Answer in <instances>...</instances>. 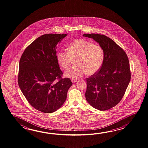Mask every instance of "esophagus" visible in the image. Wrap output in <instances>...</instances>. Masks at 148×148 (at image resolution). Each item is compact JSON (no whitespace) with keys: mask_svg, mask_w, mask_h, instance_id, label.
<instances>
[{"mask_svg":"<svg viewBox=\"0 0 148 148\" xmlns=\"http://www.w3.org/2000/svg\"><path fill=\"white\" fill-rule=\"evenodd\" d=\"M77 81V79H71V82H73V83L76 82Z\"/></svg>","mask_w":148,"mask_h":148,"instance_id":"obj_1","label":"esophagus"}]
</instances>
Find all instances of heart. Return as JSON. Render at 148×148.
I'll use <instances>...</instances> for the list:
<instances>
[{
	"instance_id": "obj_1",
	"label": "heart",
	"mask_w": 148,
	"mask_h": 148,
	"mask_svg": "<svg viewBox=\"0 0 148 148\" xmlns=\"http://www.w3.org/2000/svg\"><path fill=\"white\" fill-rule=\"evenodd\" d=\"M68 52L60 51L57 54L58 63L62 69H68L75 60L76 66L67 70L64 75L76 79L86 73L92 75L97 73L103 65L104 52L99 44L81 38L68 46Z\"/></svg>"
}]
</instances>
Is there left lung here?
<instances>
[{
  "instance_id": "8db88e82",
  "label": "left lung",
  "mask_w": 148,
  "mask_h": 148,
  "mask_svg": "<svg viewBox=\"0 0 148 148\" xmlns=\"http://www.w3.org/2000/svg\"><path fill=\"white\" fill-rule=\"evenodd\" d=\"M103 48L104 60L100 70L86 79L85 97L92 107L106 110L119 104L130 82L131 72L127 56L123 49L104 35L84 34Z\"/></svg>"
}]
</instances>
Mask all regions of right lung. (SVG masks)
<instances>
[{
  "mask_svg": "<svg viewBox=\"0 0 148 148\" xmlns=\"http://www.w3.org/2000/svg\"><path fill=\"white\" fill-rule=\"evenodd\" d=\"M66 34H47L33 41L19 61L18 82L28 103L36 110L51 113L61 107L73 85L57 62V44ZM56 79H58V82Z\"/></svg>",
  "mask_w": 148,
  "mask_h": 148,
  "instance_id": "1",
  "label": "right lung"
}]
</instances>
